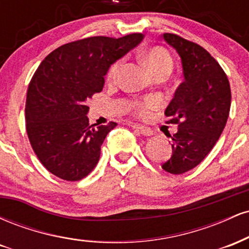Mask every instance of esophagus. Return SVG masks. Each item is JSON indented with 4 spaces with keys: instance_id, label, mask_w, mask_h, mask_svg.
<instances>
[{
    "instance_id": "obj_1",
    "label": "esophagus",
    "mask_w": 249,
    "mask_h": 249,
    "mask_svg": "<svg viewBox=\"0 0 249 249\" xmlns=\"http://www.w3.org/2000/svg\"><path fill=\"white\" fill-rule=\"evenodd\" d=\"M134 128V131H136L137 133H141V134H144V136H151L152 134V130H150V128L147 127H144V126H138V125H131Z\"/></svg>"
}]
</instances>
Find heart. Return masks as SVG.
I'll use <instances>...</instances> for the list:
<instances>
[{"label": "heart", "instance_id": "b5f03b06", "mask_svg": "<svg viewBox=\"0 0 249 249\" xmlns=\"http://www.w3.org/2000/svg\"><path fill=\"white\" fill-rule=\"evenodd\" d=\"M144 61L146 63L147 68L150 69L152 75H157L159 72L170 73L173 69V58L171 53L162 47H152L150 48L144 55ZM123 67V59H118L108 68L107 79L108 81H116ZM161 102L158 97L148 96L142 99H134L128 105V110L134 116L139 118H147L151 112L157 110L160 107Z\"/></svg>", "mask_w": 249, "mask_h": 249}]
</instances>
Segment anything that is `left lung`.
<instances>
[{
    "label": "left lung",
    "mask_w": 249,
    "mask_h": 249,
    "mask_svg": "<svg viewBox=\"0 0 249 249\" xmlns=\"http://www.w3.org/2000/svg\"><path fill=\"white\" fill-rule=\"evenodd\" d=\"M164 39L181 57L185 79L165 110L166 123L178 125V132L171 137L172 157L161 167L182 174L204 160L218 142L232 96L227 75L207 50L176 34H164Z\"/></svg>",
    "instance_id": "obj_1"
}]
</instances>
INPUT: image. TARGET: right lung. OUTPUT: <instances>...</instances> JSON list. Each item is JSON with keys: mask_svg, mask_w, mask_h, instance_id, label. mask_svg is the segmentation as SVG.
<instances>
[{"mask_svg": "<svg viewBox=\"0 0 249 249\" xmlns=\"http://www.w3.org/2000/svg\"><path fill=\"white\" fill-rule=\"evenodd\" d=\"M142 37L77 39L57 48L37 68L28 87L25 128L37 158L53 176L78 181L96 167L103 142L117 123L89 124L87 99L101 92L110 65Z\"/></svg>", "mask_w": 249, "mask_h": 249, "instance_id": "add662e5", "label": "right lung"}]
</instances>
